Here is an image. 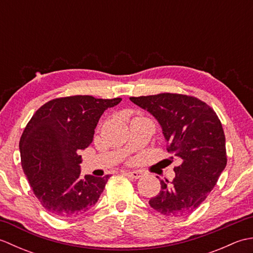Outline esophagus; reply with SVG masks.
Here are the masks:
<instances>
[{"label": "esophagus", "instance_id": "1", "mask_svg": "<svg viewBox=\"0 0 253 253\" xmlns=\"http://www.w3.org/2000/svg\"><path fill=\"white\" fill-rule=\"evenodd\" d=\"M126 173L128 174V176H130L133 179H138L140 178V177H142V173L139 170H128Z\"/></svg>", "mask_w": 253, "mask_h": 253}]
</instances>
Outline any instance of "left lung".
<instances>
[{
	"mask_svg": "<svg viewBox=\"0 0 253 253\" xmlns=\"http://www.w3.org/2000/svg\"><path fill=\"white\" fill-rule=\"evenodd\" d=\"M129 99L159 122L168 151L181 162L173 180H160L161 191L149 204L165 216L188 215L206 200L226 166L222 124L211 107L193 96L160 93Z\"/></svg>",
	"mask_w": 253,
	"mask_h": 253,
	"instance_id": "8db88e82",
	"label": "left lung"
}]
</instances>
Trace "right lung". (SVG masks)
<instances>
[{
	"mask_svg": "<svg viewBox=\"0 0 253 253\" xmlns=\"http://www.w3.org/2000/svg\"><path fill=\"white\" fill-rule=\"evenodd\" d=\"M121 101L91 95L54 99L27 124L19 141L21 166L38 200L52 215H82L98 202L110 176H80L79 152L92 142L104 111Z\"/></svg>",
	"mask_w": 253,
	"mask_h": 253,
	"instance_id": "1",
	"label": "right lung"
}]
</instances>
